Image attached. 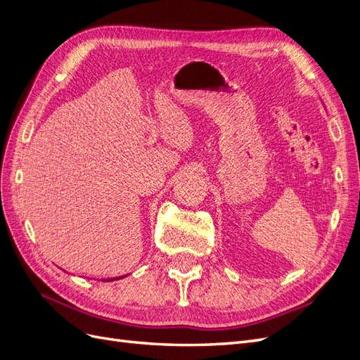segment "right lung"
Listing matches in <instances>:
<instances>
[{"label": "right lung", "mask_w": 360, "mask_h": 360, "mask_svg": "<svg viewBox=\"0 0 360 360\" xmlns=\"http://www.w3.org/2000/svg\"><path fill=\"white\" fill-rule=\"evenodd\" d=\"M108 281H115V278L114 279H108Z\"/></svg>", "instance_id": "add662e5"}]
</instances>
